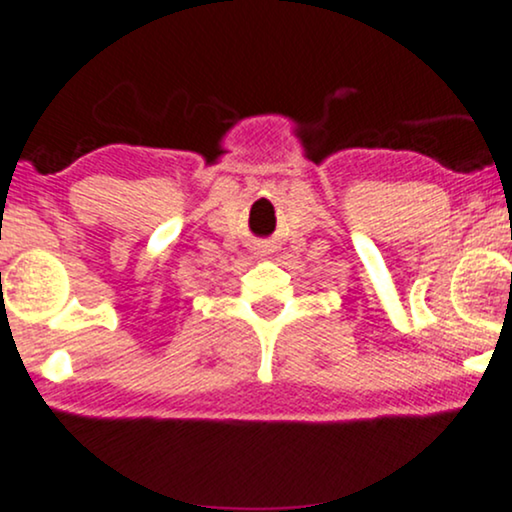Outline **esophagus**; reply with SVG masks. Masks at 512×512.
Instances as JSON below:
<instances>
[{"instance_id":"1","label":"esophagus","mask_w":512,"mask_h":512,"mask_svg":"<svg viewBox=\"0 0 512 512\" xmlns=\"http://www.w3.org/2000/svg\"><path fill=\"white\" fill-rule=\"evenodd\" d=\"M262 252H264V250H262Z\"/></svg>"}]
</instances>
